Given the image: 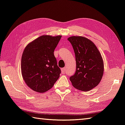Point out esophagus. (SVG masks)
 Masks as SVG:
<instances>
[{
  "mask_svg": "<svg viewBox=\"0 0 125 125\" xmlns=\"http://www.w3.org/2000/svg\"><path fill=\"white\" fill-rule=\"evenodd\" d=\"M66 69L65 68H62V73H65V72L66 71V69Z\"/></svg>",
  "mask_w": 125,
  "mask_h": 125,
  "instance_id": "esophagus-1",
  "label": "esophagus"
}]
</instances>
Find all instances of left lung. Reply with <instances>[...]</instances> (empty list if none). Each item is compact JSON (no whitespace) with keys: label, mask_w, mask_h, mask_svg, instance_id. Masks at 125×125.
<instances>
[{"label":"left lung","mask_w":125,"mask_h":125,"mask_svg":"<svg viewBox=\"0 0 125 125\" xmlns=\"http://www.w3.org/2000/svg\"><path fill=\"white\" fill-rule=\"evenodd\" d=\"M68 40L75 54L76 70L70 77L76 89L87 92L96 87L101 81L104 63L101 53L93 42L82 36H72Z\"/></svg>","instance_id":"1"}]
</instances>
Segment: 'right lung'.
I'll return each instance as SVG.
<instances>
[{
	"mask_svg": "<svg viewBox=\"0 0 125 125\" xmlns=\"http://www.w3.org/2000/svg\"><path fill=\"white\" fill-rule=\"evenodd\" d=\"M62 35H43L27 44L21 59V73L26 84L35 92L51 89L60 76L54 50Z\"/></svg>",
	"mask_w": 125,
	"mask_h": 125,
	"instance_id": "obj_1",
	"label": "right lung"
}]
</instances>
